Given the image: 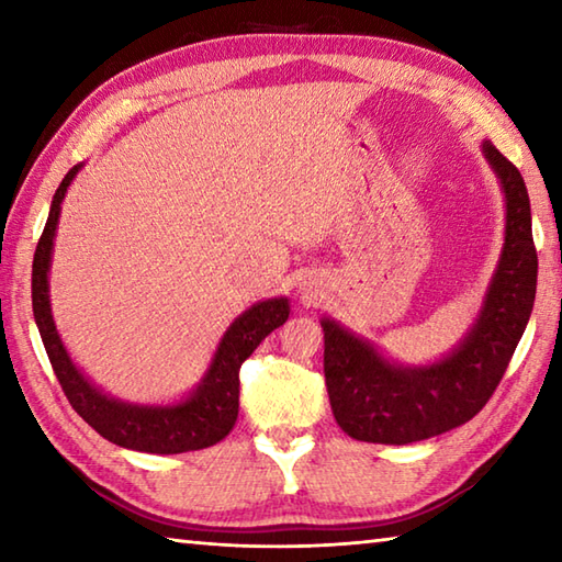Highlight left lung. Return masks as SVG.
<instances>
[{"mask_svg": "<svg viewBox=\"0 0 562 562\" xmlns=\"http://www.w3.org/2000/svg\"><path fill=\"white\" fill-rule=\"evenodd\" d=\"M483 156L506 195V243L461 345L434 364L402 367L335 319H322L331 414L351 439L402 446L451 431L486 406L506 374L536 300L538 255L520 170L488 140Z\"/></svg>", "mask_w": 562, "mask_h": 562, "instance_id": "8db88e82", "label": "left lung"}]
</instances>
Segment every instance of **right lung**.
<instances>
[{
	"label": "right lung",
	"instance_id": "obj_1",
	"mask_svg": "<svg viewBox=\"0 0 562 562\" xmlns=\"http://www.w3.org/2000/svg\"><path fill=\"white\" fill-rule=\"evenodd\" d=\"M81 166H74L56 188L49 217L40 237L32 265V307L40 327L46 355L59 379L66 398L74 412L97 429L103 439L123 446V449L146 453H183L207 449L223 441L233 431L237 418V398H240V367L243 361L258 349L260 341L272 329L284 325L290 317L288 297H274L252 304L237 317L215 349V357L207 367L203 382L188 398L168 406H138L119 402L103 394L91 384L81 369L74 364L69 351L56 331L52 304H49V268L56 225H59L61 201L66 188L79 173Z\"/></svg>",
	"mask_w": 562,
	"mask_h": 562
}]
</instances>
